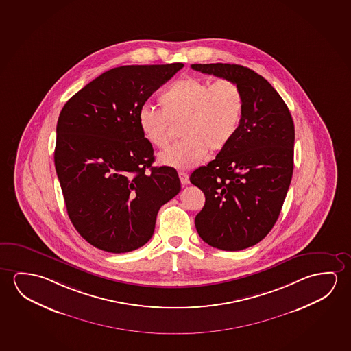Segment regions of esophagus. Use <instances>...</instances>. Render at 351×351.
<instances>
[{"label":"esophagus","mask_w":351,"mask_h":351,"mask_svg":"<svg viewBox=\"0 0 351 351\" xmlns=\"http://www.w3.org/2000/svg\"><path fill=\"white\" fill-rule=\"evenodd\" d=\"M178 178H180V181H181L182 186H187V184H189V178L187 173H184V171H178Z\"/></svg>","instance_id":"obj_1"}]
</instances>
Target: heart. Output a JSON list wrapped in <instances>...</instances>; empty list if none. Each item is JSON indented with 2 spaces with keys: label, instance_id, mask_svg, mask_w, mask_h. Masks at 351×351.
<instances>
[{
  "label": "heart",
  "instance_id": "b5f03b06",
  "mask_svg": "<svg viewBox=\"0 0 351 351\" xmlns=\"http://www.w3.org/2000/svg\"><path fill=\"white\" fill-rule=\"evenodd\" d=\"M159 104L162 109L142 106L137 121L143 137L160 149L171 141L173 123L181 121L184 138L159 156L164 165L178 170L197 167L208 152L223 149L237 134L244 113L242 90L227 79L181 77L160 93Z\"/></svg>",
  "mask_w": 351,
  "mask_h": 351
}]
</instances>
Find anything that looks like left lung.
I'll return each mask as SVG.
<instances>
[{
  "label": "left lung",
  "instance_id": "1",
  "mask_svg": "<svg viewBox=\"0 0 351 351\" xmlns=\"http://www.w3.org/2000/svg\"><path fill=\"white\" fill-rule=\"evenodd\" d=\"M191 66L234 81L244 96L236 136L189 178L205 195L195 220L200 238L237 252L264 239L280 216L294 167V123L278 92L252 69L226 63Z\"/></svg>",
  "mask_w": 351,
  "mask_h": 351
}]
</instances>
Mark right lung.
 Masks as SVG:
<instances>
[{"instance_id":"obj_1","label":"right lung","mask_w":351,"mask_h":351,"mask_svg":"<svg viewBox=\"0 0 351 351\" xmlns=\"http://www.w3.org/2000/svg\"><path fill=\"white\" fill-rule=\"evenodd\" d=\"M181 68H114L76 92L60 112L56 171L71 223L96 248L120 254L145 245L160 206L181 191L175 169L152 167L153 147L137 121L138 109Z\"/></svg>"}]
</instances>
